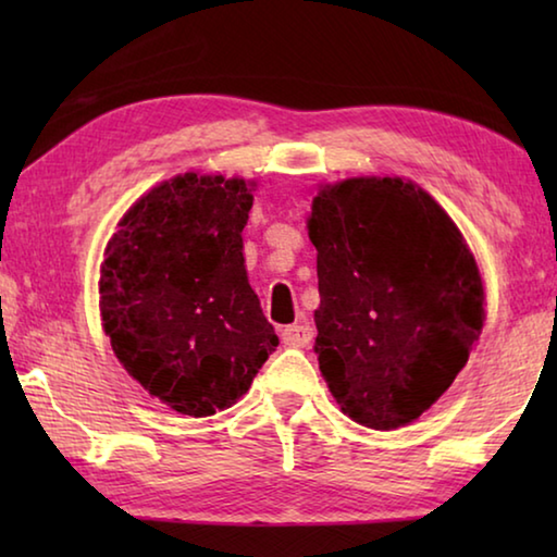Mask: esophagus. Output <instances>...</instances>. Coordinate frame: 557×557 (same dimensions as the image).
<instances>
[{"instance_id": "obj_1", "label": "esophagus", "mask_w": 557, "mask_h": 557, "mask_svg": "<svg viewBox=\"0 0 557 557\" xmlns=\"http://www.w3.org/2000/svg\"><path fill=\"white\" fill-rule=\"evenodd\" d=\"M312 326H309L307 322H299V324H289L282 329V342H285L287 346H295V348H305L309 346V342H312Z\"/></svg>"}]
</instances>
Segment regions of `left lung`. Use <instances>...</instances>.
Masks as SVG:
<instances>
[{
    "label": "left lung",
    "mask_w": 557,
    "mask_h": 557,
    "mask_svg": "<svg viewBox=\"0 0 557 557\" xmlns=\"http://www.w3.org/2000/svg\"><path fill=\"white\" fill-rule=\"evenodd\" d=\"M314 354L348 418L393 430L465 369L484 322L476 262L449 215L400 178H346L312 203Z\"/></svg>",
    "instance_id": "8db88e82"
}]
</instances>
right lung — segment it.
<instances>
[{
    "mask_svg": "<svg viewBox=\"0 0 557 557\" xmlns=\"http://www.w3.org/2000/svg\"><path fill=\"white\" fill-rule=\"evenodd\" d=\"M250 209L243 178L184 174L132 206L106 250L112 351L182 414L231 408L280 344L243 265Z\"/></svg>",
    "mask_w": 557,
    "mask_h": 557,
    "instance_id": "right-lung-1",
    "label": "right lung"
}]
</instances>
